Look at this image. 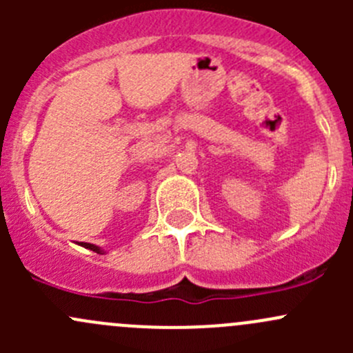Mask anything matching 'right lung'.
Instances as JSON below:
<instances>
[{"mask_svg": "<svg viewBox=\"0 0 353 353\" xmlns=\"http://www.w3.org/2000/svg\"><path fill=\"white\" fill-rule=\"evenodd\" d=\"M80 245H83V248H87V249H90V251L97 252V254H102V249H101V248H97V245H95V244H88V243H80Z\"/></svg>", "mask_w": 353, "mask_h": 353, "instance_id": "right-lung-1", "label": "right lung"}]
</instances>
